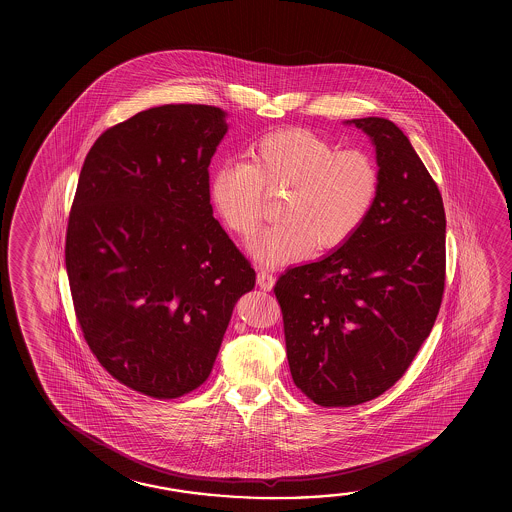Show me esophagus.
<instances>
[{
	"mask_svg": "<svg viewBox=\"0 0 512 512\" xmlns=\"http://www.w3.org/2000/svg\"><path fill=\"white\" fill-rule=\"evenodd\" d=\"M257 285H259L260 289H264V291H271L273 285H275V277L268 273V271H259L257 273Z\"/></svg>",
	"mask_w": 512,
	"mask_h": 512,
	"instance_id": "esophagus-1",
	"label": "esophagus"
}]
</instances>
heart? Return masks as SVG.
Segmentation results:
<instances>
[{"instance_id": "heart-1", "label": "heart", "mask_w": 512, "mask_h": 512, "mask_svg": "<svg viewBox=\"0 0 512 512\" xmlns=\"http://www.w3.org/2000/svg\"><path fill=\"white\" fill-rule=\"evenodd\" d=\"M378 168L361 150H339L303 128L264 135L248 148V160L223 162L210 176V202L241 237L259 227L264 191L285 189L282 219L264 228L250 253L266 268L350 241L368 219L378 196Z\"/></svg>"}]
</instances>
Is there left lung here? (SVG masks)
<instances>
[{"instance_id":"1","label":"left lung","mask_w":512,"mask_h":512,"mask_svg":"<svg viewBox=\"0 0 512 512\" xmlns=\"http://www.w3.org/2000/svg\"><path fill=\"white\" fill-rule=\"evenodd\" d=\"M375 148L377 202L359 232L275 285L294 384L321 407L369 402L394 386L434 327L446 218L409 137L384 118L348 119Z\"/></svg>"}]
</instances>
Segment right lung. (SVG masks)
I'll return each mask as SVG.
<instances>
[{
  "label": "right lung",
  "mask_w": 512,
  "mask_h": 512,
  "mask_svg": "<svg viewBox=\"0 0 512 512\" xmlns=\"http://www.w3.org/2000/svg\"><path fill=\"white\" fill-rule=\"evenodd\" d=\"M227 132L216 107H151L103 132L80 171L66 235L76 318L101 366L151 398L202 386L255 287L210 205Z\"/></svg>",
  "instance_id": "obj_1"
}]
</instances>
